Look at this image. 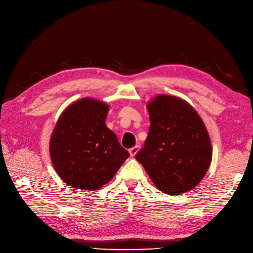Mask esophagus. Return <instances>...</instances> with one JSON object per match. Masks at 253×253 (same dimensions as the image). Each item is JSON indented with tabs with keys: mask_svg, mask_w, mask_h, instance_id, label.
<instances>
[{
	"mask_svg": "<svg viewBox=\"0 0 253 253\" xmlns=\"http://www.w3.org/2000/svg\"><path fill=\"white\" fill-rule=\"evenodd\" d=\"M139 145H135V147H133L132 149H129L128 150V152H129V154H131V156H135L136 154H137V152L139 151Z\"/></svg>",
	"mask_w": 253,
	"mask_h": 253,
	"instance_id": "esophagus-1",
	"label": "esophagus"
}]
</instances>
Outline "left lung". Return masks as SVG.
Instances as JSON below:
<instances>
[{"instance_id": "1", "label": "left lung", "mask_w": 253, "mask_h": 253, "mask_svg": "<svg viewBox=\"0 0 253 253\" xmlns=\"http://www.w3.org/2000/svg\"><path fill=\"white\" fill-rule=\"evenodd\" d=\"M151 126L136 159L164 193L195 188L212 159L209 134L197 112L180 98L159 95L147 105Z\"/></svg>"}]
</instances>
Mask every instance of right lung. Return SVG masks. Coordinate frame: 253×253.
I'll list each match as a JSON object with an SVG mask.
<instances>
[{
  "label": "right lung",
  "mask_w": 253,
  "mask_h": 253,
  "mask_svg": "<svg viewBox=\"0 0 253 253\" xmlns=\"http://www.w3.org/2000/svg\"><path fill=\"white\" fill-rule=\"evenodd\" d=\"M109 105L83 98L61 114L50 137L55 170L76 189L98 190L116 174L129 153L105 126Z\"/></svg>",
  "instance_id": "1"
}]
</instances>
